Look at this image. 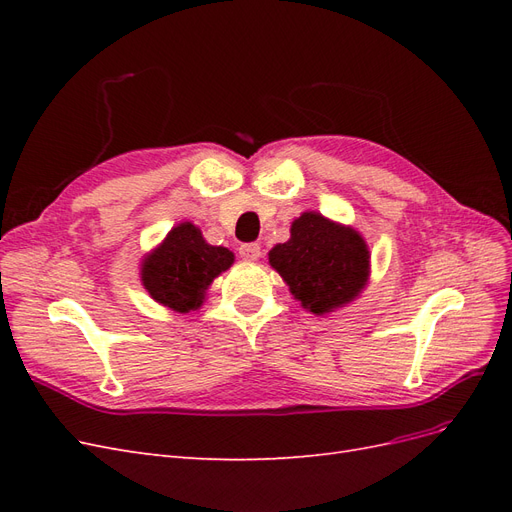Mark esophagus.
<instances>
[{"label": "esophagus", "instance_id": "esophagus-1", "mask_svg": "<svg viewBox=\"0 0 512 512\" xmlns=\"http://www.w3.org/2000/svg\"><path fill=\"white\" fill-rule=\"evenodd\" d=\"M239 254H241V258H245V260H258L260 254H262V250H260L258 243H243V245L239 247Z\"/></svg>", "mask_w": 512, "mask_h": 512}]
</instances>
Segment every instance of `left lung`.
<instances>
[{"instance_id": "1", "label": "left lung", "mask_w": 512, "mask_h": 512, "mask_svg": "<svg viewBox=\"0 0 512 512\" xmlns=\"http://www.w3.org/2000/svg\"><path fill=\"white\" fill-rule=\"evenodd\" d=\"M269 265L282 275L294 301L324 316L361 297L371 254L359 230L305 211L290 224V239L271 247Z\"/></svg>"}]
</instances>
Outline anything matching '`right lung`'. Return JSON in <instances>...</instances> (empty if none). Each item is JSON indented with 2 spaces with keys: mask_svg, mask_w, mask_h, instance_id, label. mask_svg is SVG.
Segmentation results:
<instances>
[{
  "mask_svg": "<svg viewBox=\"0 0 512 512\" xmlns=\"http://www.w3.org/2000/svg\"><path fill=\"white\" fill-rule=\"evenodd\" d=\"M235 254L211 245L192 222H181L141 260V284L158 305L177 314L200 309L215 277L228 271Z\"/></svg>",
  "mask_w": 512,
  "mask_h": 512,
  "instance_id": "obj_1",
  "label": "right lung"
}]
</instances>
